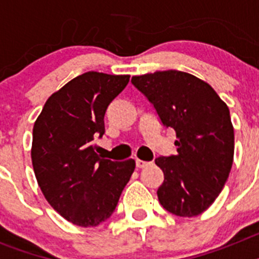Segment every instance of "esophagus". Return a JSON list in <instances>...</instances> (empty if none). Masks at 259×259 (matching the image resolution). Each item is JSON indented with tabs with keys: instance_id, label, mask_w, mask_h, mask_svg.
<instances>
[{
	"instance_id": "34e87169",
	"label": "esophagus",
	"mask_w": 259,
	"mask_h": 259,
	"mask_svg": "<svg viewBox=\"0 0 259 259\" xmlns=\"http://www.w3.org/2000/svg\"><path fill=\"white\" fill-rule=\"evenodd\" d=\"M149 164V162H145V161H141V159H136V167L137 168H144Z\"/></svg>"
}]
</instances>
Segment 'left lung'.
I'll list each match as a JSON object with an SVG mask.
<instances>
[{
	"label": "left lung",
	"mask_w": 259,
	"mask_h": 259,
	"mask_svg": "<svg viewBox=\"0 0 259 259\" xmlns=\"http://www.w3.org/2000/svg\"><path fill=\"white\" fill-rule=\"evenodd\" d=\"M131 81L178 137V154L155 158L164 175L159 203L178 217L200 215L218 197L232 167L235 134L228 106L209 84L183 71H155Z\"/></svg>",
	"instance_id": "1"
}]
</instances>
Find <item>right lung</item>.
Segmentation results:
<instances>
[{
    "instance_id": "obj_1",
    "label": "right lung",
    "mask_w": 259,
    "mask_h": 259,
    "mask_svg": "<svg viewBox=\"0 0 259 259\" xmlns=\"http://www.w3.org/2000/svg\"><path fill=\"white\" fill-rule=\"evenodd\" d=\"M130 75L89 71L45 102L32 136V164L50 206L80 227L111 217L135 170L134 159L100 158L93 141L105 134V113Z\"/></svg>"
}]
</instances>
